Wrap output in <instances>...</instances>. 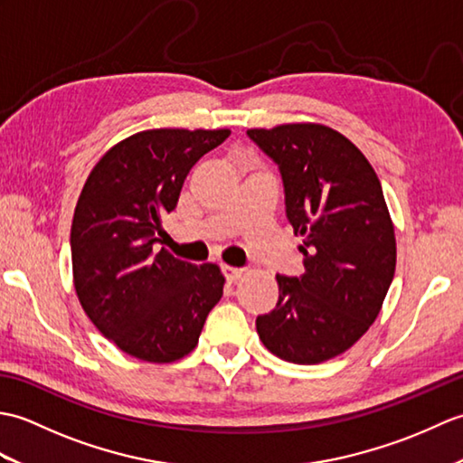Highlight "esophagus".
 Returning a JSON list of instances; mask_svg holds the SVG:
<instances>
[{
	"instance_id": "obj_1",
	"label": "esophagus",
	"mask_w": 463,
	"mask_h": 463,
	"mask_svg": "<svg viewBox=\"0 0 463 463\" xmlns=\"http://www.w3.org/2000/svg\"><path fill=\"white\" fill-rule=\"evenodd\" d=\"M222 272H224V277H226V280L229 282H237L242 274H244V270L242 269H237V267H229V264H224L222 267Z\"/></svg>"
}]
</instances>
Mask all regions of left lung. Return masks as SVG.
<instances>
[{
  "label": "left lung",
  "instance_id": "1",
  "mask_svg": "<svg viewBox=\"0 0 463 463\" xmlns=\"http://www.w3.org/2000/svg\"><path fill=\"white\" fill-rule=\"evenodd\" d=\"M247 133L279 165L307 269L300 279L277 274V308L257 318V332L282 360L326 362L366 334L394 279L396 234L380 179L358 146L326 125Z\"/></svg>",
  "mask_w": 463,
  "mask_h": 463
}]
</instances>
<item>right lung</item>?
<instances>
[{"label":"right lung","instance_id":"right-lung-1","mask_svg":"<svg viewBox=\"0 0 463 463\" xmlns=\"http://www.w3.org/2000/svg\"><path fill=\"white\" fill-rule=\"evenodd\" d=\"M229 135L139 131L113 145L83 184L71 224L77 298L97 330L133 358H184L222 297L219 264L196 267L156 242L193 165Z\"/></svg>","mask_w":463,"mask_h":463}]
</instances>
